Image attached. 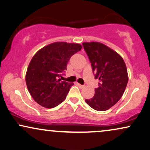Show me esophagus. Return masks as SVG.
<instances>
[{"instance_id": "obj_1", "label": "esophagus", "mask_w": 150, "mask_h": 150, "mask_svg": "<svg viewBox=\"0 0 150 150\" xmlns=\"http://www.w3.org/2000/svg\"><path fill=\"white\" fill-rule=\"evenodd\" d=\"M77 85L78 86H79V88H82L84 87V86L81 85V84H80V83H77Z\"/></svg>"}]
</instances>
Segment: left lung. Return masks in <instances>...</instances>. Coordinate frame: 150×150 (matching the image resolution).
Returning <instances> with one entry per match:
<instances>
[{
  "instance_id": "1",
  "label": "left lung",
  "mask_w": 150,
  "mask_h": 150,
  "mask_svg": "<svg viewBox=\"0 0 150 150\" xmlns=\"http://www.w3.org/2000/svg\"><path fill=\"white\" fill-rule=\"evenodd\" d=\"M91 63L95 78L99 79L95 95L86 103L97 111H105L121 98L127 81L126 65L117 52L100 42L82 43Z\"/></svg>"
}]
</instances>
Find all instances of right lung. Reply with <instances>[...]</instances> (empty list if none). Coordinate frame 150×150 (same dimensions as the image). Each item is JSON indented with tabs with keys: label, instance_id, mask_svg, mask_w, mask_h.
I'll use <instances>...</instances> for the list:
<instances>
[{
	"label": "right lung",
	"instance_id": "right-lung-1",
	"mask_svg": "<svg viewBox=\"0 0 150 150\" xmlns=\"http://www.w3.org/2000/svg\"><path fill=\"white\" fill-rule=\"evenodd\" d=\"M77 43L57 42L42 48L32 57L26 73L30 95L42 106L54 108L65 100L73 83L59 77L67 70L69 60L81 50Z\"/></svg>",
	"mask_w": 150,
	"mask_h": 150
}]
</instances>
